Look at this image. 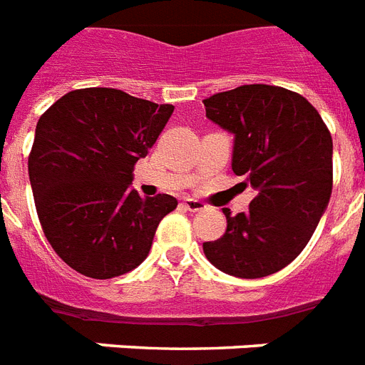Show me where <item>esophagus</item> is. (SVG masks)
<instances>
[{
  "label": "esophagus",
  "instance_id": "esophagus-1",
  "mask_svg": "<svg viewBox=\"0 0 365 365\" xmlns=\"http://www.w3.org/2000/svg\"><path fill=\"white\" fill-rule=\"evenodd\" d=\"M183 206H185V210L189 212H200L206 208L205 202H200V200L197 199H185L183 200Z\"/></svg>",
  "mask_w": 365,
  "mask_h": 365
}]
</instances>
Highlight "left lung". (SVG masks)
I'll use <instances>...</instances> for the list:
<instances>
[{"mask_svg": "<svg viewBox=\"0 0 365 365\" xmlns=\"http://www.w3.org/2000/svg\"><path fill=\"white\" fill-rule=\"evenodd\" d=\"M205 108L235 136L233 172L255 191L246 214L223 210L225 235L202 244L205 255L231 277H269L303 252L328 208L331 134L301 94L272 85L217 93Z\"/></svg>", "mask_w": 365, "mask_h": 365, "instance_id": "left-lung-1", "label": "left lung"}]
</instances>
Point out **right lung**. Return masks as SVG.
Returning a JSON list of instances; mask_svg holds the SVG:
<instances>
[{
  "label": "right lung",
  "mask_w": 365,
  "mask_h": 365,
  "mask_svg": "<svg viewBox=\"0 0 365 365\" xmlns=\"http://www.w3.org/2000/svg\"><path fill=\"white\" fill-rule=\"evenodd\" d=\"M174 106L117 88H79L37 121L28 159L43 233L64 263L91 278L121 277L148 257L170 195L142 199L132 170Z\"/></svg>",
  "instance_id": "1"
}]
</instances>
